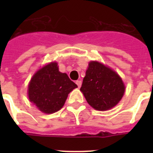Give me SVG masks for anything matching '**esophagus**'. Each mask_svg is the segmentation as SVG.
<instances>
[{"label": "esophagus", "mask_w": 153, "mask_h": 153, "mask_svg": "<svg viewBox=\"0 0 153 153\" xmlns=\"http://www.w3.org/2000/svg\"><path fill=\"white\" fill-rule=\"evenodd\" d=\"M76 85L78 86V87H80L81 86V84H82V82H81V80H76Z\"/></svg>", "instance_id": "34e87169"}]
</instances>
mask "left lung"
Masks as SVG:
<instances>
[{"label":"left lung","mask_w":153,"mask_h":153,"mask_svg":"<svg viewBox=\"0 0 153 153\" xmlns=\"http://www.w3.org/2000/svg\"><path fill=\"white\" fill-rule=\"evenodd\" d=\"M93 108L104 111L115 106L122 99L125 86L118 74L97 61H91L80 88Z\"/></svg>","instance_id":"1"}]
</instances>
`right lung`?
Returning a JSON list of instances; mask_svg holds the SVG:
<instances>
[{
  "mask_svg": "<svg viewBox=\"0 0 153 153\" xmlns=\"http://www.w3.org/2000/svg\"><path fill=\"white\" fill-rule=\"evenodd\" d=\"M77 85L67 74L59 71L57 63L52 62L37 70L28 85V97L39 110L47 114L60 110L68 94Z\"/></svg>",
  "mask_w": 153,
  "mask_h": 153,
  "instance_id": "right-lung-1",
  "label": "right lung"
}]
</instances>
